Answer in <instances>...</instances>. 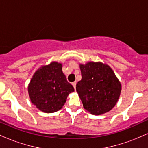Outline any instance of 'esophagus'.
I'll return each instance as SVG.
<instances>
[{"mask_svg":"<svg viewBox=\"0 0 148 148\" xmlns=\"http://www.w3.org/2000/svg\"><path fill=\"white\" fill-rule=\"evenodd\" d=\"M76 82H73L72 83V86H74V89H76Z\"/></svg>","mask_w":148,"mask_h":148,"instance_id":"esophagus-1","label":"esophagus"}]
</instances>
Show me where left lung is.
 <instances>
[{
	"mask_svg": "<svg viewBox=\"0 0 148 148\" xmlns=\"http://www.w3.org/2000/svg\"><path fill=\"white\" fill-rule=\"evenodd\" d=\"M82 79L76 84V92L84 108L93 115L110 111L118 102L121 83L111 67L101 62L79 64Z\"/></svg>",
	"mask_w": 148,
	"mask_h": 148,
	"instance_id": "left-lung-1",
	"label": "left lung"
}]
</instances>
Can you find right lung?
Instances as JSON below:
<instances>
[{
	"label": "right lung",
	"mask_w": 148,
	"mask_h": 148,
	"mask_svg": "<svg viewBox=\"0 0 148 148\" xmlns=\"http://www.w3.org/2000/svg\"><path fill=\"white\" fill-rule=\"evenodd\" d=\"M62 63L51 62L40 67L30 80L28 92L31 102L46 113L62 108L74 87L67 82L62 71Z\"/></svg>",
	"instance_id": "right-lung-1"
}]
</instances>
